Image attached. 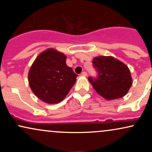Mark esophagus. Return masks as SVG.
Listing matches in <instances>:
<instances>
[{
  "instance_id": "1",
  "label": "esophagus",
  "mask_w": 152,
  "mask_h": 152,
  "mask_svg": "<svg viewBox=\"0 0 152 152\" xmlns=\"http://www.w3.org/2000/svg\"><path fill=\"white\" fill-rule=\"evenodd\" d=\"M81 75L83 76H87V73L86 72V71H83V72L81 73Z\"/></svg>"
}]
</instances>
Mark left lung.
Returning <instances> with one entry per match:
<instances>
[{
	"label": "left lung",
	"mask_w": 152,
	"mask_h": 152,
	"mask_svg": "<svg viewBox=\"0 0 152 152\" xmlns=\"http://www.w3.org/2000/svg\"><path fill=\"white\" fill-rule=\"evenodd\" d=\"M92 62L99 76L96 79L89 77L88 81L99 95L111 101L121 98L128 93L133 81L126 64L111 56H96Z\"/></svg>",
	"instance_id": "obj_1"
}]
</instances>
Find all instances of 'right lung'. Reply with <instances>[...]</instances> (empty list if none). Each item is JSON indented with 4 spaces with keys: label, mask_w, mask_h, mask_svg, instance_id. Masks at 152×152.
Here are the masks:
<instances>
[{
    "label": "right lung",
    "mask_w": 152,
    "mask_h": 152,
    "mask_svg": "<svg viewBox=\"0 0 152 152\" xmlns=\"http://www.w3.org/2000/svg\"><path fill=\"white\" fill-rule=\"evenodd\" d=\"M66 56L53 48L38 55L28 74L29 86L40 100L48 104L62 102L76 81V75L66 65Z\"/></svg>",
    "instance_id": "add662e5"
}]
</instances>
